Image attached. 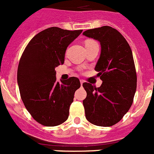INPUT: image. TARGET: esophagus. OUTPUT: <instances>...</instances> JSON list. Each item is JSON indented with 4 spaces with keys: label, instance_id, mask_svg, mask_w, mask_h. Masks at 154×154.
I'll list each match as a JSON object with an SVG mask.
<instances>
[{
    "label": "esophagus",
    "instance_id": "esophagus-1",
    "mask_svg": "<svg viewBox=\"0 0 154 154\" xmlns=\"http://www.w3.org/2000/svg\"><path fill=\"white\" fill-rule=\"evenodd\" d=\"M80 83H81V85H82V84L84 83L83 80H80Z\"/></svg>",
    "mask_w": 154,
    "mask_h": 154
}]
</instances>
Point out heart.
<instances>
[{"label": "heart", "instance_id": "b5f03b06", "mask_svg": "<svg viewBox=\"0 0 154 154\" xmlns=\"http://www.w3.org/2000/svg\"><path fill=\"white\" fill-rule=\"evenodd\" d=\"M92 42V41H88V42Z\"/></svg>", "mask_w": 154, "mask_h": 154}]
</instances>
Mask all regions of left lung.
Returning <instances> with one entry per match:
<instances>
[{"mask_svg":"<svg viewBox=\"0 0 154 154\" xmlns=\"http://www.w3.org/2000/svg\"><path fill=\"white\" fill-rule=\"evenodd\" d=\"M83 35L97 40L101 53L95 70L103 81L96 88L85 82V117L99 126L117 123L128 112L137 90V73L131 48L124 37L109 26L89 29Z\"/></svg>","mask_w":154,"mask_h":154,"instance_id":"left-lung-1","label":"left lung"}]
</instances>
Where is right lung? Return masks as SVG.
Segmentation results:
<instances>
[{
	"label": "right lung",
	"instance_id": "1",
	"mask_svg": "<svg viewBox=\"0 0 154 154\" xmlns=\"http://www.w3.org/2000/svg\"><path fill=\"white\" fill-rule=\"evenodd\" d=\"M82 32L52 27L35 35L17 68V84L24 106L41 124L55 126L67 120L79 79L56 80L55 69L65 62L68 46Z\"/></svg>",
	"mask_w": 154,
	"mask_h": 154
}]
</instances>
